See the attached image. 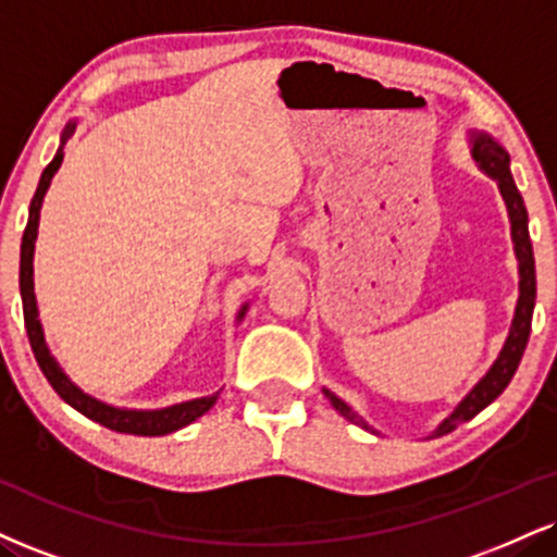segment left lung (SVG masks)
I'll use <instances>...</instances> for the list:
<instances>
[{
  "mask_svg": "<svg viewBox=\"0 0 557 557\" xmlns=\"http://www.w3.org/2000/svg\"><path fill=\"white\" fill-rule=\"evenodd\" d=\"M472 158L474 163L480 165L482 171L491 176L495 184H498L500 197H504L506 210H508V220H511V240H513V251L516 259H519V300H516V311H513V321L511 330H508V337L504 343V350H500L495 363L491 366V371L482 376L470 394L454 407V412L441 423L431 435H446L451 433L454 428L472 420L474 414L485 410L491 401L498 397L500 392L508 386V381L513 379L516 368L521 363V355H524V347L529 343V332H532V313H534V298H537V277H534V251H532V240H529V218H527V207L524 199H521L519 189H516L511 169H508V152L500 147L491 134L485 132H472ZM326 399L332 401L334 410H337L343 418L350 420V423L360 425L363 431H373L371 425L360 418L358 412H352L350 407L345 405L337 394H332L330 388H324ZM376 433V431H373Z\"/></svg>",
  "mask_w": 557,
  "mask_h": 557,
  "instance_id": "left-lung-1",
  "label": "left lung"
}]
</instances>
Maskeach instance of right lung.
<instances>
[{"mask_svg":"<svg viewBox=\"0 0 557 557\" xmlns=\"http://www.w3.org/2000/svg\"><path fill=\"white\" fill-rule=\"evenodd\" d=\"M77 124H66L62 134V147L57 150V156L46 171L41 173V181H38V189L30 199V212H28V225H25L23 233V246H20V296H23V317H25V330H28V339L33 347V355H36L38 366H41L44 376L49 379L53 392L62 397L66 405L75 407L77 412H83L85 418L96 420V423L111 428L116 433H132V435H165L178 431V428L194 423L197 418L210 410V407L218 401L220 392L210 394V397H199L191 401H181V405L163 407V410H122V407H111L106 401H100L90 394H85L83 388L75 386L70 376L62 371V366L57 363L49 345H46L44 326L38 321V306H36V293H33V251H36V236H38V218H41V205L46 197V189H49L53 173L59 171L64 160V143L72 132H75ZM244 306L238 311V319H244L246 313Z\"/></svg>","mask_w":557,"mask_h":557,"instance_id":"right-lung-1","label":"right lung"}]
</instances>
